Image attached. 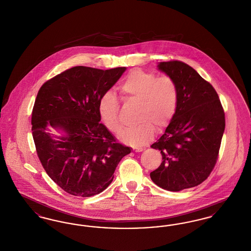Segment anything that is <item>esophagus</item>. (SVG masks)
Masks as SVG:
<instances>
[{
	"label": "esophagus",
	"instance_id": "1",
	"mask_svg": "<svg viewBox=\"0 0 251 251\" xmlns=\"http://www.w3.org/2000/svg\"><path fill=\"white\" fill-rule=\"evenodd\" d=\"M143 151L144 149H142V148H133V151L134 152H141Z\"/></svg>",
	"mask_w": 251,
	"mask_h": 251
}]
</instances>
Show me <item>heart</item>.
Instances as JSON below:
<instances>
[{
  "instance_id": "heart-1",
  "label": "heart",
  "mask_w": 251,
  "mask_h": 251,
  "mask_svg": "<svg viewBox=\"0 0 251 251\" xmlns=\"http://www.w3.org/2000/svg\"><path fill=\"white\" fill-rule=\"evenodd\" d=\"M126 101L138 103L135 121L131 129L124 130L120 138L133 147L144 146L153 138L157 131L164 130L173 119L179 101V91L175 80L170 76H161L153 72L134 70L118 86ZM99 115L109 131L120 130V102L117 97L106 92L100 97Z\"/></svg>"
}]
</instances>
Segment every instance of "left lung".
<instances>
[{"label": "left lung", "instance_id": "left-lung-1", "mask_svg": "<svg viewBox=\"0 0 251 251\" xmlns=\"http://www.w3.org/2000/svg\"><path fill=\"white\" fill-rule=\"evenodd\" d=\"M158 69L175 80L179 101L165 133L151 145L163 162L151 178L159 187L178 192L201 184L214 169L225 113L213 85L187 64L160 62Z\"/></svg>", "mask_w": 251, "mask_h": 251}]
</instances>
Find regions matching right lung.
Listing matches in <instances>:
<instances>
[{"instance_id":"obj_1","label":"right lung","mask_w":251,"mask_h":251,"mask_svg":"<svg viewBox=\"0 0 251 251\" xmlns=\"http://www.w3.org/2000/svg\"><path fill=\"white\" fill-rule=\"evenodd\" d=\"M125 71L73 67L37 93L32 112L36 153L49 177L72 196L92 197L105 190L120 160L131 152L100 122L98 111L100 97ZM49 127L62 134L54 136Z\"/></svg>"}]
</instances>
